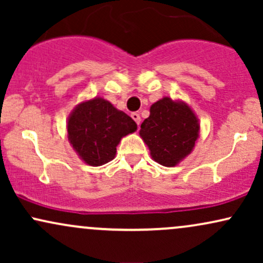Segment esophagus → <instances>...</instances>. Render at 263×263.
Wrapping results in <instances>:
<instances>
[{
	"instance_id": "34e87169",
	"label": "esophagus",
	"mask_w": 263,
	"mask_h": 263,
	"mask_svg": "<svg viewBox=\"0 0 263 263\" xmlns=\"http://www.w3.org/2000/svg\"><path fill=\"white\" fill-rule=\"evenodd\" d=\"M131 117L132 119H134V121L137 123V125H140V122H141V116H140V114H137V112H132L131 114Z\"/></svg>"
}]
</instances>
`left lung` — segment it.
<instances>
[{
	"instance_id": "8db88e82",
	"label": "left lung",
	"mask_w": 263,
	"mask_h": 263,
	"mask_svg": "<svg viewBox=\"0 0 263 263\" xmlns=\"http://www.w3.org/2000/svg\"><path fill=\"white\" fill-rule=\"evenodd\" d=\"M149 112L141 125V137L156 162L173 167L192 152L199 136L198 119L188 105L168 98L155 102Z\"/></svg>"
}]
</instances>
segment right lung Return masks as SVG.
<instances>
[{
    "label": "right lung",
    "mask_w": 263,
    "mask_h": 263,
    "mask_svg": "<svg viewBox=\"0 0 263 263\" xmlns=\"http://www.w3.org/2000/svg\"><path fill=\"white\" fill-rule=\"evenodd\" d=\"M136 129L137 125L127 114L100 98L78 105L68 121V137L74 149L95 167L112 161L121 138Z\"/></svg>",
    "instance_id": "add662e5"
}]
</instances>
